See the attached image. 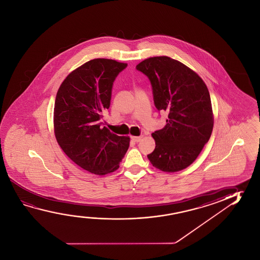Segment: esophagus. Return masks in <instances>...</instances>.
Listing matches in <instances>:
<instances>
[{
	"instance_id": "34e87169",
	"label": "esophagus",
	"mask_w": 260,
	"mask_h": 260,
	"mask_svg": "<svg viewBox=\"0 0 260 260\" xmlns=\"http://www.w3.org/2000/svg\"><path fill=\"white\" fill-rule=\"evenodd\" d=\"M141 139H142V136L140 137H132V141H134V142H140L141 141Z\"/></svg>"
}]
</instances>
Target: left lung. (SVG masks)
Wrapping results in <instances>:
<instances>
[{
  "label": "left lung",
  "instance_id": "obj_1",
  "mask_svg": "<svg viewBox=\"0 0 260 260\" xmlns=\"http://www.w3.org/2000/svg\"><path fill=\"white\" fill-rule=\"evenodd\" d=\"M136 69L151 82L156 108L168 113L165 127L151 134L156 147L148 158L164 172L182 171L196 160L212 133L209 89L198 73L168 56L148 58Z\"/></svg>",
  "mask_w": 260,
  "mask_h": 260
}]
</instances>
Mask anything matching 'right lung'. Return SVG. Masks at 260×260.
I'll return each mask as SVG.
<instances>
[{
  "mask_svg": "<svg viewBox=\"0 0 260 260\" xmlns=\"http://www.w3.org/2000/svg\"><path fill=\"white\" fill-rule=\"evenodd\" d=\"M127 65L103 58L89 60L70 73L57 91L56 141L75 164L93 174L117 171L129 146V137L116 135L103 122L113 81Z\"/></svg>",
  "mask_w": 260,
  "mask_h": 260,
  "instance_id": "obj_1",
  "label": "right lung"
}]
</instances>
